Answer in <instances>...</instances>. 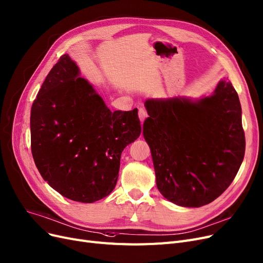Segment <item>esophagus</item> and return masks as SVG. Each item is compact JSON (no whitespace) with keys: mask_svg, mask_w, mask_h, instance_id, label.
I'll return each mask as SVG.
<instances>
[{"mask_svg":"<svg viewBox=\"0 0 263 263\" xmlns=\"http://www.w3.org/2000/svg\"><path fill=\"white\" fill-rule=\"evenodd\" d=\"M138 117H139V120H140L141 122H143V121L146 119V117H148V113H146L145 109H143V108H140V109H139V111H138Z\"/></svg>","mask_w":263,"mask_h":263,"instance_id":"34e87169","label":"esophagus"}]
</instances>
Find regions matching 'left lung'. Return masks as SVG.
<instances>
[{
	"label": "left lung",
	"instance_id": "8db88e82",
	"mask_svg": "<svg viewBox=\"0 0 263 263\" xmlns=\"http://www.w3.org/2000/svg\"><path fill=\"white\" fill-rule=\"evenodd\" d=\"M143 123L156 177L168 201L201 207L232 183L244 160L245 134L238 95L221 80L212 96L148 99Z\"/></svg>",
	"mask_w": 263,
	"mask_h": 263
}]
</instances>
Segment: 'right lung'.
Instances as JSON below:
<instances>
[{
	"mask_svg": "<svg viewBox=\"0 0 263 263\" xmlns=\"http://www.w3.org/2000/svg\"><path fill=\"white\" fill-rule=\"evenodd\" d=\"M79 67L62 55L31 108V151L37 170L62 196L93 203L117 184L122 151L141 133L138 110L106 106Z\"/></svg>",
	"mask_w": 263,
	"mask_h": 263,
	"instance_id": "1",
	"label": "right lung"
}]
</instances>
